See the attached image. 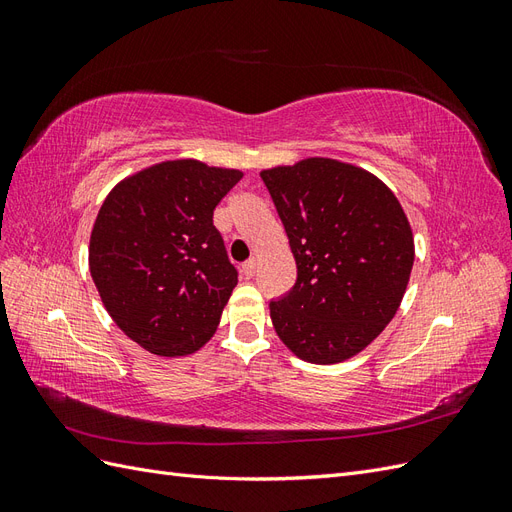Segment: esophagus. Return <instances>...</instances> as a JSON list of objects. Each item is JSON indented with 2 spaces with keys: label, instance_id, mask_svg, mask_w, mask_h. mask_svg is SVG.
I'll list each match as a JSON object with an SVG mask.
<instances>
[{
  "label": "esophagus",
  "instance_id": "esophagus-1",
  "mask_svg": "<svg viewBox=\"0 0 512 512\" xmlns=\"http://www.w3.org/2000/svg\"><path fill=\"white\" fill-rule=\"evenodd\" d=\"M256 269H258V262H256V258H250L243 265V273L247 275V277H252V275H256Z\"/></svg>",
  "mask_w": 512,
  "mask_h": 512
}]
</instances>
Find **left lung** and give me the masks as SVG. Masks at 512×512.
<instances>
[{
  "mask_svg": "<svg viewBox=\"0 0 512 512\" xmlns=\"http://www.w3.org/2000/svg\"><path fill=\"white\" fill-rule=\"evenodd\" d=\"M297 260V284L271 301L288 350L316 365L365 350L397 314L414 265L395 194L365 168L307 158L260 173Z\"/></svg>",
  "mask_w": 512,
  "mask_h": 512,
  "instance_id": "left-lung-1",
  "label": "left lung"
}]
</instances>
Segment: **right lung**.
<instances>
[{"label": "right lung", "mask_w": 512, "mask_h": 512, "mask_svg": "<svg viewBox=\"0 0 512 512\" xmlns=\"http://www.w3.org/2000/svg\"><path fill=\"white\" fill-rule=\"evenodd\" d=\"M241 170L168 160L119 181L91 228L89 271L108 316L158 356L203 348L237 286L213 209Z\"/></svg>", "instance_id": "right-lung-1"}]
</instances>
